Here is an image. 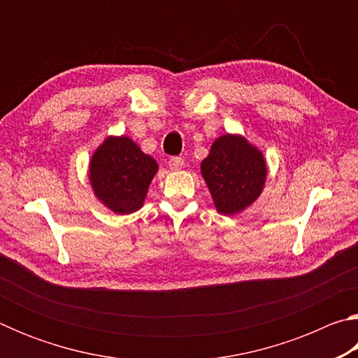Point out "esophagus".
<instances>
[{
	"label": "esophagus",
	"instance_id": "1",
	"mask_svg": "<svg viewBox=\"0 0 358 358\" xmlns=\"http://www.w3.org/2000/svg\"><path fill=\"white\" fill-rule=\"evenodd\" d=\"M167 166H169V169H171V171H180V169L185 167V161H183V157L173 156V157H171V159H169Z\"/></svg>",
	"mask_w": 358,
	"mask_h": 358
}]
</instances>
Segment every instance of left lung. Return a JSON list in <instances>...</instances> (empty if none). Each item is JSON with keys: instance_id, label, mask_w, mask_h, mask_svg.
<instances>
[{"instance_id": "left-lung-1", "label": "left lung", "mask_w": 358, "mask_h": 358, "mask_svg": "<svg viewBox=\"0 0 358 358\" xmlns=\"http://www.w3.org/2000/svg\"><path fill=\"white\" fill-rule=\"evenodd\" d=\"M215 208L221 215H237L257 201L264 191L265 157L240 134H222L211 145L201 164Z\"/></svg>"}]
</instances>
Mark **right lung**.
Instances as JSON below:
<instances>
[{
    "label": "right lung",
    "instance_id": "add662e5",
    "mask_svg": "<svg viewBox=\"0 0 358 358\" xmlns=\"http://www.w3.org/2000/svg\"><path fill=\"white\" fill-rule=\"evenodd\" d=\"M157 162L126 136H108L90 159L88 178L98 201L118 215L143 207Z\"/></svg>",
    "mask_w": 358,
    "mask_h": 358
}]
</instances>
